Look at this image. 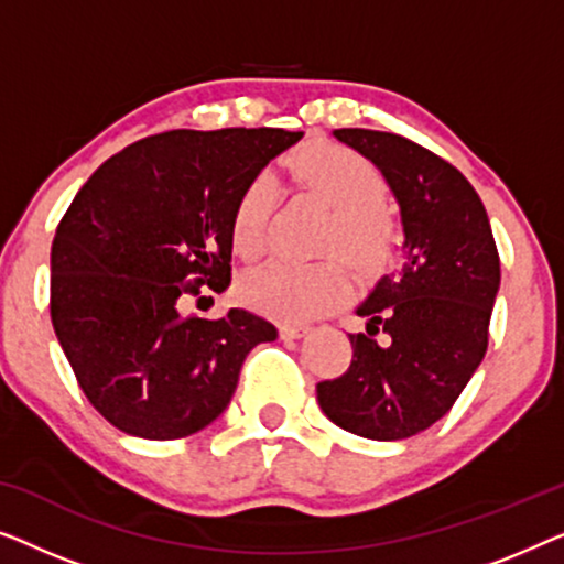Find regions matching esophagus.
Segmentation results:
<instances>
[{
    "instance_id": "1",
    "label": "esophagus",
    "mask_w": 564,
    "mask_h": 564,
    "mask_svg": "<svg viewBox=\"0 0 564 564\" xmlns=\"http://www.w3.org/2000/svg\"><path fill=\"white\" fill-rule=\"evenodd\" d=\"M311 326L307 323H300V321H284L282 323V338H300L305 336Z\"/></svg>"
}]
</instances>
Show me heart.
<instances>
[{
	"label": "heart",
	"mask_w": 564,
	"mask_h": 564,
	"mask_svg": "<svg viewBox=\"0 0 564 564\" xmlns=\"http://www.w3.org/2000/svg\"><path fill=\"white\" fill-rule=\"evenodd\" d=\"M297 189L330 207L323 226V249H336L357 272L380 269L398 241L395 220L382 207L388 184L380 169L361 153L338 143L307 145L290 159ZM276 180L257 172L238 192L230 213V243L238 257H259L267 243ZM241 297L267 313L307 318L334 305L344 292V269L334 259H269L243 274Z\"/></svg>",
	"instance_id": "1"
}]
</instances>
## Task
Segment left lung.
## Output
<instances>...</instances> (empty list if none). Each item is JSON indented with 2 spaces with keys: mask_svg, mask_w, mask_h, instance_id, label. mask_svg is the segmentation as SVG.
I'll return each instance as SVG.
<instances>
[{
  "mask_svg": "<svg viewBox=\"0 0 564 564\" xmlns=\"http://www.w3.org/2000/svg\"><path fill=\"white\" fill-rule=\"evenodd\" d=\"M338 141L380 169L400 205L403 267L357 307L361 334L321 411L351 434L398 442L449 413L488 349L500 259L488 213L459 169L403 135L341 128Z\"/></svg>",
  "mask_w": 564,
  "mask_h": 564,
  "instance_id": "obj_1",
  "label": "left lung"
}]
</instances>
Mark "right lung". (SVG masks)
Returning <instances> with one entry per match:
<instances>
[{"label":"right lung","mask_w":564,"mask_h":564,"mask_svg":"<svg viewBox=\"0 0 564 564\" xmlns=\"http://www.w3.org/2000/svg\"><path fill=\"white\" fill-rule=\"evenodd\" d=\"M303 133L169 130L115 153L76 192L51 249V321L89 403L130 436L169 442L226 411L241 365L276 328L243 307L184 315L230 284L238 192Z\"/></svg>","instance_id":"1"}]
</instances>
